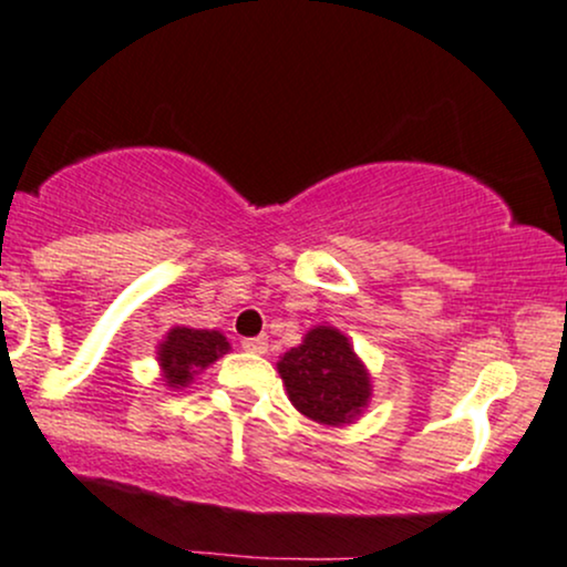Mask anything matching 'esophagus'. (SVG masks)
Returning <instances> with one entry per match:
<instances>
[{
    "mask_svg": "<svg viewBox=\"0 0 567 567\" xmlns=\"http://www.w3.org/2000/svg\"><path fill=\"white\" fill-rule=\"evenodd\" d=\"M241 348L246 352H257V355H259V352L268 350V339H265V337H249V339H244Z\"/></svg>",
    "mask_w": 567,
    "mask_h": 567,
    "instance_id": "34e87169",
    "label": "esophagus"
}]
</instances>
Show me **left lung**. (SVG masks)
<instances>
[{"label": "left lung", "instance_id": "left-lung-1", "mask_svg": "<svg viewBox=\"0 0 567 567\" xmlns=\"http://www.w3.org/2000/svg\"><path fill=\"white\" fill-rule=\"evenodd\" d=\"M291 403L321 424H344L369 403L371 384L348 337L331 326L308 331L278 363Z\"/></svg>", "mask_w": 567, "mask_h": 567}]
</instances>
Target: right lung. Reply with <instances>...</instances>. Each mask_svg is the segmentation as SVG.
<instances>
[{"instance_id":"right-lung-1","label":"right lung","mask_w":567,"mask_h":567,"mask_svg":"<svg viewBox=\"0 0 567 567\" xmlns=\"http://www.w3.org/2000/svg\"><path fill=\"white\" fill-rule=\"evenodd\" d=\"M223 352H228V339L219 331L177 326V329L169 331L162 350H158V361L164 365V377L169 388H185L198 369L215 363Z\"/></svg>"}]
</instances>
